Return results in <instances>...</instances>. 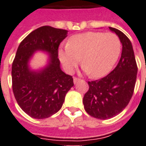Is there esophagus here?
I'll list each match as a JSON object with an SVG mask.
<instances>
[{
	"mask_svg": "<svg viewBox=\"0 0 146 146\" xmlns=\"http://www.w3.org/2000/svg\"><path fill=\"white\" fill-rule=\"evenodd\" d=\"M79 80H80V79H78V78H76V77H73V83L74 84L77 83Z\"/></svg>",
	"mask_w": 146,
	"mask_h": 146,
	"instance_id": "34e87169",
	"label": "esophagus"
}]
</instances>
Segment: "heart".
<instances>
[{
  "label": "heart",
  "instance_id": "1",
  "mask_svg": "<svg viewBox=\"0 0 146 146\" xmlns=\"http://www.w3.org/2000/svg\"><path fill=\"white\" fill-rule=\"evenodd\" d=\"M121 50V41L115 34L88 31L73 35L59 49L58 58L68 73H73L81 58L84 72L100 78L111 71Z\"/></svg>",
  "mask_w": 146,
  "mask_h": 146
}]
</instances>
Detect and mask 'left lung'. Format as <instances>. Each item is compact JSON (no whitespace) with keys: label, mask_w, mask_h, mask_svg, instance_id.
Masks as SVG:
<instances>
[{"label":"left lung","mask_w":146,"mask_h":146,"mask_svg":"<svg viewBox=\"0 0 146 146\" xmlns=\"http://www.w3.org/2000/svg\"><path fill=\"white\" fill-rule=\"evenodd\" d=\"M119 38L123 50L118 65L108 76L88 81L89 89L83 98L84 110L98 119H108L128 105L136 83L137 67L130 40L121 31L109 27Z\"/></svg>","instance_id":"1"}]
</instances>
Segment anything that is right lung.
Returning a JSON list of instances; mask_svg holds the SVG:
<instances>
[{"mask_svg":"<svg viewBox=\"0 0 146 146\" xmlns=\"http://www.w3.org/2000/svg\"><path fill=\"white\" fill-rule=\"evenodd\" d=\"M68 31L43 26L31 32L20 42L12 66L13 91L23 111L31 118L46 119L58 111L66 93L73 86V77L61 70L59 44ZM37 51L48 54L47 65L39 70L30 68Z\"/></svg>","mask_w":146,"mask_h":146,"instance_id":"add662e5","label":"right lung"}]
</instances>
